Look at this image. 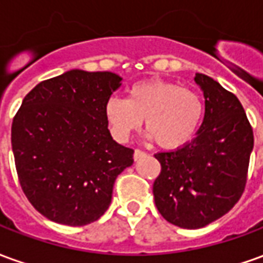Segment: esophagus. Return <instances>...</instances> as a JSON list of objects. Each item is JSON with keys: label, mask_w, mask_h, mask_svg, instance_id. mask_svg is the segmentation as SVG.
I'll use <instances>...</instances> for the list:
<instances>
[{"label": "esophagus", "mask_w": 263, "mask_h": 263, "mask_svg": "<svg viewBox=\"0 0 263 263\" xmlns=\"http://www.w3.org/2000/svg\"><path fill=\"white\" fill-rule=\"evenodd\" d=\"M145 152L143 151H139V149H135V152H134V159L135 160H139L142 156H145Z\"/></svg>", "instance_id": "34e87169"}]
</instances>
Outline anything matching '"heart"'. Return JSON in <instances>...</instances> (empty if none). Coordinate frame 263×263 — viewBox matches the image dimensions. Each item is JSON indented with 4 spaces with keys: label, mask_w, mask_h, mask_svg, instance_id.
<instances>
[{
    "label": "heart",
    "mask_w": 263,
    "mask_h": 263,
    "mask_svg": "<svg viewBox=\"0 0 263 263\" xmlns=\"http://www.w3.org/2000/svg\"><path fill=\"white\" fill-rule=\"evenodd\" d=\"M104 117L118 142H126L145 118L146 138L160 148L177 149L194 137L203 118V103L192 90L155 79L135 83L126 98H108Z\"/></svg>",
    "instance_id": "b5f03b06"
}]
</instances>
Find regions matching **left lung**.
<instances>
[{
  "label": "left lung",
  "instance_id": "left-lung-1",
  "mask_svg": "<svg viewBox=\"0 0 263 263\" xmlns=\"http://www.w3.org/2000/svg\"><path fill=\"white\" fill-rule=\"evenodd\" d=\"M204 96V118L182 148L158 152L162 165L154 183L155 204L166 221L197 230L235 205L247 183L254 134L242 105L218 81L194 76Z\"/></svg>",
  "mask_w": 263,
  "mask_h": 263
}]
</instances>
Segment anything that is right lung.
Returning <instances> with one entry per match:
<instances>
[{
  "label": "right lung",
  "instance_id": "obj_1",
  "mask_svg": "<svg viewBox=\"0 0 263 263\" xmlns=\"http://www.w3.org/2000/svg\"><path fill=\"white\" fill-rule=\"evenodd\" d=\"M122 84L111 71L73 69L26 94L11 129L21 187L35 209L63 226L107 211L117 176L134 151L115 142L104 105Z\"/></svg>",
  "mask_w": 263,
  "mask_h": 263
}]
</instances>
